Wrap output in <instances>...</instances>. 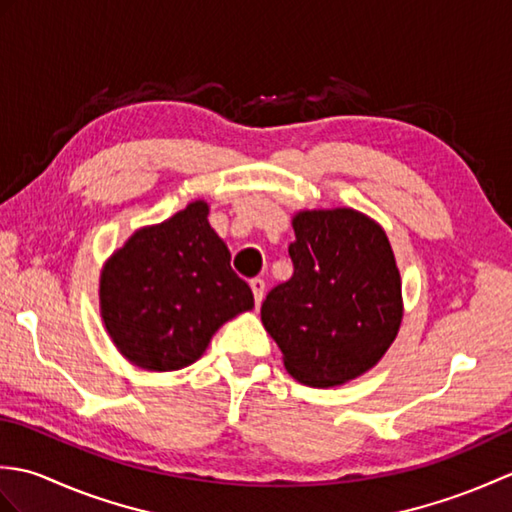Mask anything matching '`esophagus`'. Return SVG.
<instances>
[{
	"mask_svg": "<svg viewBox=\"0 0 512 512\" xmlns=\"http://www.w3.org/2000/svg\"><path fill=\"white\" fill-rule=\"evenodd\" d=\"M250 288H253V295H255V303L259 306V303L264 301V295H266V281L264 279H250Z\"/></svg>",
	"mask_w": 512,
	"mask_h": 512,
	"instance_id": "1",
	"label": "esophagus"
}]
</instances>
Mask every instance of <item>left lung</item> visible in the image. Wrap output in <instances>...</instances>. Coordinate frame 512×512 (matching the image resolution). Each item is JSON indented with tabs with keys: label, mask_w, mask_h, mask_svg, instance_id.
Segmentation results:
<instances>
[{
	"label": "left lung",
	"mask_w": 512,
	"mask_h": 512,
	"mask_svg": "<svg viewBox=\"0 0 512 512\" xmlns=\"http://www.w3.org/2000/svg\"><path fill=\"white\" fill-rule=\"evenodd\" d=\"M295 273L268 292L262 323L292 378L343 385L369 372L402 323L394 250L372 217L339 206L292 215Z\"/></svg>",
	"instance_id": "1"
}]
</instances>
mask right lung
Returning <instances> with one entry per match:
<instances>
[{
  "mask_svg": "<svg viewBox=\"0 0 512 512\" xmlns=\"http://www.w3.org/2000/svg\"><path fill=\"white\" fill-rule=\"evenodd\" d=\"M99 303L116 350L147 372L195 363L226 321L255 308L204 200L138 228L114 250L101 270Z\"/></svg>",
  "mask_w": 512,
  "mask_h": 512,
  "instance_id": "1",
  "label": "right lung"
}]
</instances>
